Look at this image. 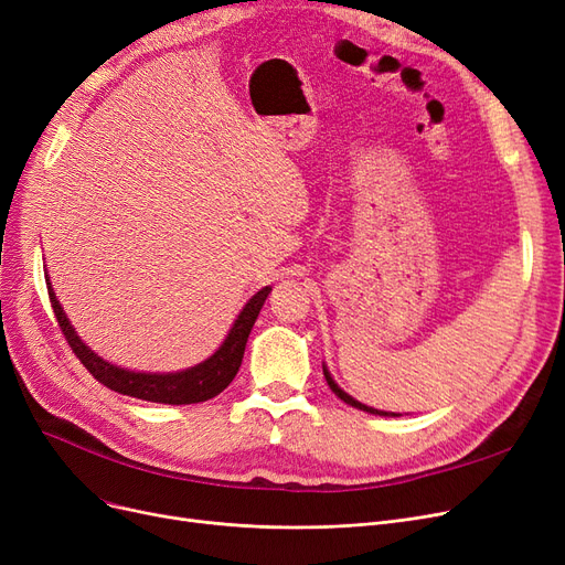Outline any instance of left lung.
I'll return each mask as SVG.
<instances>
[{"label":"left lung","instance_id":"left-lung-1","mask_svg":"<svg viewBox=\"0 0 565 565\" xmlns=\"http://www.w3.org/2000/svg\"><path fill=\"white\" fill-rule=\"evenodd\" d=\"M323 374H326V382H328V386L332 388V393H335L338 398H340V401H344L347 405L356 407V409H363V412H367V414H380V416H401V414H393V412H384V409H374V407H367V405L359 403L356 398H351V395H349L347 391H342V388L335 384V380L330 377V372H328V367H326V365H323Z\"/></svg>","mask_w":565,"mask_h":565}]
</instances>
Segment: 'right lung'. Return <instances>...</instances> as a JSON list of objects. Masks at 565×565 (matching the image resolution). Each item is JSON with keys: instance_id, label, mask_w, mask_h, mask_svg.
<instances>
[{"instance_id": "obj_1", "label": "right lung", "mask_w": 565, "mask_h": 565, "mask_svg": "<svg viewBox=\"0 0 565 565\" xmlns=\"http://www.w3.org/2000/svg\"><path fill=\"white\" fill-rule=\"evenodd\" d=\"M46 286H49V298L55 311V319L62 328V335L67 338L72 351L76 353V359L86 365V370L93 374V377L116 393L132 395V398L149 401V403H162V405L204 403L209 398H214V395H218L230 382L235 380V374L244 359L248 332L254 328L271 290V286L260 288L258 294L244 305L233 328H230V332L225 335L223 344L206 361L179 372H135L128 367H118L97 356V353L76 335V330L67 319L65 309H62L49 277H46Z\"/></svg>"}]
</instances>
